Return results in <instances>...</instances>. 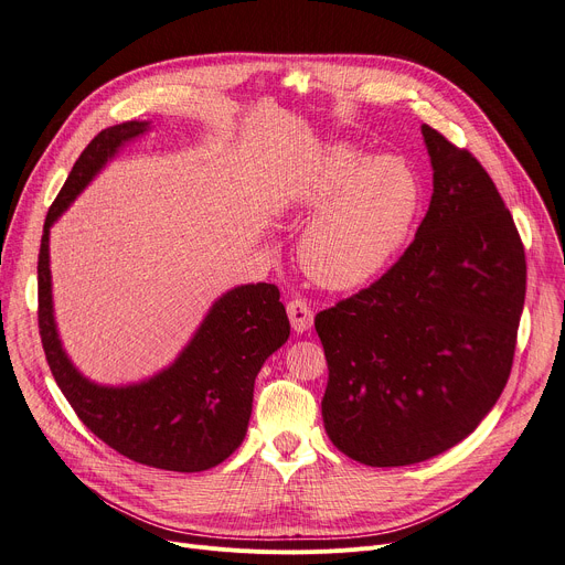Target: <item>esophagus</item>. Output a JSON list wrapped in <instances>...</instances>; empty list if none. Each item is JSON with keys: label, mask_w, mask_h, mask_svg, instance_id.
<instances>
[{"label": "esophagus", "mask_w": 565, "mask_h": 565, "mask_svg": "<svg viewBox=\"0 0 565 565\" xmlns=\"http://www.w3.org/2000/svg\"><path fill=\"white\" fill-rule=\"evenodd\" d=\"M286 311H288V318H290V324H292L295 332L302 334V332H309V330H311V324H313V311H311V307H309L302 298L290 300L288 307H286Z\"/></svg>", "instance_id": "esophagus-1"}]
</instances>
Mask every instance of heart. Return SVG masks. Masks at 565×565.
I'll use <instances>...</instances> for the list:
<instances>
[{"instance_id": "1", "label": "heart", "mask_w": 565, "mask_h": 565, "mask_svg": "<svg viewBox=\"0 0 565 565\" xmlns=\"http://www.w3.org/2000/svg\"><path fill=\"white\" fill-rule=\"evenodd\" d=\"M422 181L403 158L334 143L290 192V207L315 213L298 258L305 273L332 290L358 288L387 270L422 211Z\"/></svg>"}]
</instances>
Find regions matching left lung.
<instances>
[{
  "label": "left lung",
  "mask_w": 565,
  "mask_h": 565,
  "mask_svg": "<svg viewBox=\"0 0 565 565\" xmlns=\"http://www.w3.org/2000/svg\"><path fill=\"white\" fill-rule=\"evenodd\" d=\"M422 135L433 196L412 245L316 316L324 430L371 467L424 462L477 430L509 382L524 307V247L492 178L430 126Z\"/></svg>",
  "instance_id": "obj_1"
}]
</instances>
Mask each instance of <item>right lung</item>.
<instances>
[{
    "instance_id": "1",
    "label": "right lung",
    "mask_w": 565,
    "mask_h": 565,
    "mask_svg": "<svg viewBox=\"0 0 565 565\" xmlns=\"http://www.w3.org/2000/svg\"><path fill=\"white\" fill-rule=\"evenodd\" d=\"M151 124L126 121L98 132L50 205L39 254V330L50 371L82 424L121 456L167 471H203L241 447L252 417L254 380L290 334L275 284L226 290L173 364L153 377L107 387L84 377L56 332L50 228L77 194Z\"/></svg>"
}]
</instances>
